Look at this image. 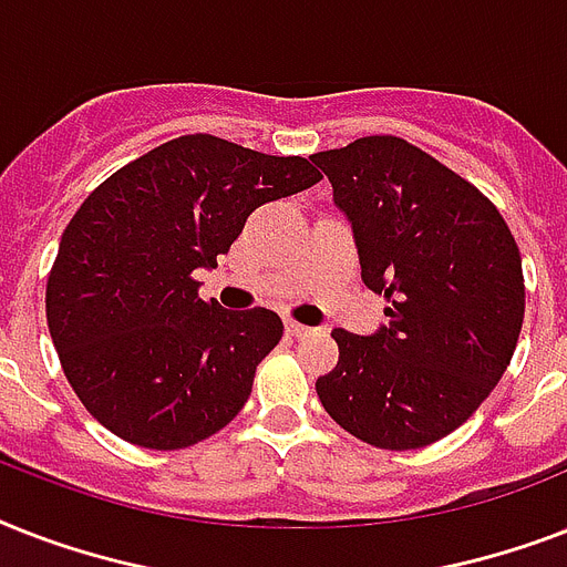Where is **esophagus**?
Listing matches in <instances>:
<instances>
[{"label":"esophagus","instance_id":"34e87169","mask_svg":"<svg viewBox=\"0 0 567 567\" xmlns=\"http://www.w3.org/2000/svg\"><path fill=\"white\" fill-rule=\"evenodd\" d=\"M285 332L291 338H311L318 336V329L311 327H302V323H297V320H285Z\"/></svg>","mask_w":567,"mask_h":567}]
</instances>
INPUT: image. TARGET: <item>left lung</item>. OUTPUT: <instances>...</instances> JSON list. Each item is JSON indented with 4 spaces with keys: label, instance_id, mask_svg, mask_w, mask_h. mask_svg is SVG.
<instances>
[{
    "label": "left lung",
    "instance_id": "obj_1",
    "mask_svg": "<svg viewBox=\"0 0 567 567\" xmlns=\"http://www.w3.org/2000/svg\"><path fill=\"white\" fill-rule=\"evenodd\" d=\"M311 162L353 223L362 282L388 300L373 336L332 332L320 403L373 447H426L509 368L524 323L518 244L483 190L403 137H359Z\"/></svg>",
    "mask_w": 567,
    "mask_h": 567
}]
</instances>
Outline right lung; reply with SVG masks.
I'll use <instances>...</instances> for the list:
<instances>
[{"mask_svg":"<svg viewBox=\"0 0 567 567\" xmlns=\"http://www.w3.org/2000/svg\"><path fill=\"white\" fill-rule=\"evenodd\" d=\"M315 182L300 155L182 135L79 205L49 270L47 323L66 382L105 430L182 450L244 409L282 320L199 300L194 270L217 267L258 205Z\"/></svg>","mask_w":567,"mask_h":567,"instance_id":"1","label":"right lung"}]
</instances>
